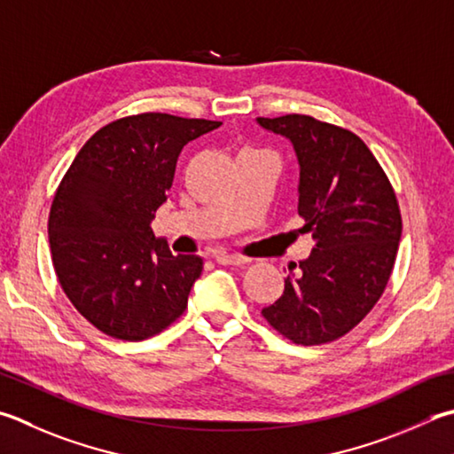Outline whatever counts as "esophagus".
<instances>
[{
    "mask_svg": "<svg viewBox=\"0 0 454 454\" xmlns=\"http://www.w3.org/2000/svg\"><path fill=\"white\" fill-rule=\"evenodd\" d=\"M216 262L222 263V266H242V263H248L250 258H244V255H236V254L220 252V254H216Z\"/></svg>",
    "mask_w": 454,
    "mask_h": 454,
    "instance_id": "1",
    "label": "esophagus"
}]
</instances>
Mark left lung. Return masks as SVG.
<instances>
[{"label":"left lung","mask_w":454,"mask_h":454,"mask_svg":"<svg viewBox=\"0 0 454 454\" xmlns=\"http://www.w3.org/2000/svg\"><path fill=\"white\" fill-rule=\"evenodd\" d=\"M286 137L300 162L298 212L313 238L308 260L286 278L282 298L262 309L298 345L351 332L385 292L401 240V210L373 153L351 130L308 114L258 119Z\"/></svg>","instance_id":"obj_1"}]
</instances>
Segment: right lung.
I'll list each match as a JSON object with an SVG mask.
<instances>
[{
    "label": "right lung",
    "instance_id": "1",
    "mask_svg": "<svg viewBox=\"0 0 454 454\" xmlns=\"http://www.w3.org/2000/svg\"><path fill=\"white\" fill-rule=\"evenodd\" d=\"M222 122L143 113L89 138L49 212L57 279L98 332L141 341L183 316L200 255H172L151 222L167 202L183 146Z\"/></svg>",
    "mask_w": 454,
    "mask_h": 454
}]
</instances>
